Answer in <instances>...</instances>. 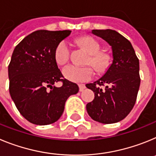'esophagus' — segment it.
<instances>
[{
	"label": "esophagus",
	"mask_w": 156,
	"mask_h": 156,
	"mask_svg": "<svg viewBox=\"0 0 156 156\" xmlns=\"http://www.w3.org/2000/svg\"><path fill=\"white\" fill-rule=\"evenodd\" d=\"M79 87H80V91L82 92V91H83V90H84L85 88H86V87H85L84 84L80 83V84H79Z\"/></svg>",
	"instance_id": "esophagus-1"
}]
</instances>
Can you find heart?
I'll return each mask as SVG.
<instances>
[{"label": "heart", "mask_w": 156, "mask_h": 156, "mask_svg": "<svg viewBox=\"0 0 156 156\" xmlns=\"http://www.w3.org/2000/svg\"><path fill=\"white\" fill-rule=\"evenodd\" d=\"M78 44L84 48L90 55L88 63L95 70L103 73L108 68L111 63V55L107 52H101V45L91 37H83L78 40ZM70 57V44L68 41H60L55 49V59L58 65H64ZM62 75L72 82H85L91 79L93 71L90 67H79L69 65L62 69Z\"/></svg>", "instance_id": "obj_1"}]
</instances>
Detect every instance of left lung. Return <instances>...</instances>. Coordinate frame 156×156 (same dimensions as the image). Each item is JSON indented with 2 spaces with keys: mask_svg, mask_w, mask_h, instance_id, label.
Wrapping results in <instances>:
<instances>
[{
  "mask_svg": "<svg viewBox=\"0 0 156 156\" xmlns=\"http://www.w3.org/2000/svg\"><path fill=\"white\" fill-rule=\"evenodd\" d=\"M91 34L111 46L113 59L100 79L86 84L94 93V99L87 105V111L97 122L115 123L124 119L136 102L140 83L139 60L131 43L118 32L93 30ZM102 86L106 87L104 90Z\"/></svg>",
  "mask_w": 156,
  "mask_h": 156,
  "instance_id": "left-lung-1",
  "label": "left lung"
}]
</instances>
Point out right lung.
I'll return each instance as SVG.
<instances>
[{
	"label": "right lung",
	"mask_w": 156,
	"mask_h": 156,
	"mask_svg": "<svg viewBox=\"0 0 156 156\" xmlns=\"http://www.w3.org/2000/svg\"><path fill=\"white\" fill-rule=\"evenodd\" d=\"M70 34V30H37L14 49L8 66L9 92L21 115L34 124L56 122L66 100L79 91L76 83L62 79L55 59L56 46ZM58 81L63 83L60 88L53 85Z\"/></svg>",
	"instance_id": "obj_1"
}]
</instances>
